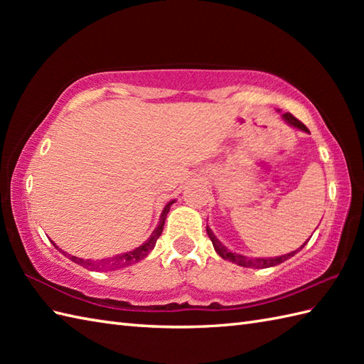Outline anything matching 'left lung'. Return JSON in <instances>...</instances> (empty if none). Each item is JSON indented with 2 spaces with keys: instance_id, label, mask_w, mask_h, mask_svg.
Segmentation results:
<instances>
[{
  "instance_id": "obj_1",
  "label": "left lung",
  "mask_w": 364,
  "mask_h": 364,
  "mask_svg": "<svg viewBox=\"0 0 364 364\" xmlns=\"http://www.w3.org/2000/svg\"><path fill=\"white\" fill-rule=\"evenodd\" d=\"M282 119H283L286 123H288V125H291V127H294V128H297V129L305 131V133H310V131H308V128L304 125V123L299 122L296 117H294L292 114H289V112L282 114ZM206 233H208V236H210L211 242H213V245H214V250L218 252L219 257H222L223 259H227V261L236 262L237 266L253 267V269H266V267H274V266H277V264H282V262H284L286 259H289L291 257H294V255H296L300 249H304L305 244L308 242V241H306L304 245L299 247L297 250L289 252V253H286V255H282V257H274V258H249V257H244V255H239V253H236V252L228 250L227 247L223 245V244L219 241V239L214 236V233H213L210 227H206Z\"/></svg>"
}]
</instances>
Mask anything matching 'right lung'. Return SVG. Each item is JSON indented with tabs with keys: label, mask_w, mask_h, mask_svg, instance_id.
Listing matches in <instances>:
<instances>
[{
	"label": "right lung",
	"mask_w": 364,
	"mask_h": 364,
	"mask_svg": "<svg viewBox=\"0 0 364 364\" xmlns=\"http://www.w3.org/2000/svg\"><path fill=\"white\" fill-rule=\"evenodd\" d=\"M173 203H175V200H170V202L164 206V210H162V213H161V218H159V222H158L156 228L153 230V233L150 235V237L146 239V241H145L142 245L136 247L134 250H129V252H125V253L115 255V257H111V258L97 259V261L78 258V257H73V255H68V253L63 252L56 244H54L53 241H51V242H53L54 247H56V249H59V252H63L68 259H72L73 262H76V264H80V266L86 267V269L97 270V272H102V270H117V269L128 267V266H131V264H134V262L144 259V258L146 257V255H149V253L154 249V245H156L158 237H159L161 233H162V228H164L167 213L170 211V206H172Z\"/></svg>",
	"instance_id": "obj_1"
}]
</instances>
